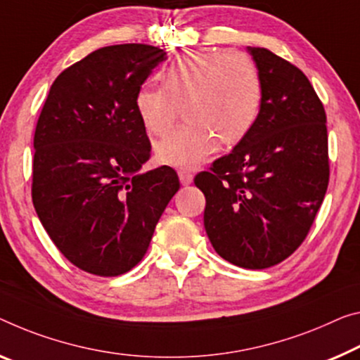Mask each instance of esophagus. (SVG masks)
I'll use <instances>...</instances> for the list:
<instances>
[{
	"label": "esophagus",
	"instance_id": "34e87169",
	"mask_svg": "<svg viewBox=\"0 0 360 360\" xmlns=\"http://www.w3.org/2000/svg\"><path fill=\"white\" fill-rule=\"evenodd\" d=\"M179 176H180V181L184 185H190L193 181V174L190 172V170H180Z\"/></svg>",
	"mask_w": 360,
	"mask_h": 360
}]
</instances>
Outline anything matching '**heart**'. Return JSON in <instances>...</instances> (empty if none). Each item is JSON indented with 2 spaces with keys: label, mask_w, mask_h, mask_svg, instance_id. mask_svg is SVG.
I'll list each match as a JSON object with an SVG mask.
<instances>
[{
  "label": "heart",
  "mask_w": 360,
  "mask_h": 360,
  "mask_svg": "<svg viewBox=\"0 0 360 360\" xmlns=\"http://www.w3.org/2000/svg\"><path fill=\"white\" fill-rule=\"evenodd\" d=\"M188 122L156 145L161 162L193 169L217 149L250 134L262 106L257 64L241 51H196L179 58L162 72V86L141 85L135 109L148 134L172 129L180 108Z\"/></svg>",
  "instance_id": "b5f03b06"
}]
</instances>
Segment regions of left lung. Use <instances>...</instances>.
<instances>
[{
    "label": "left lung",
    "mask_w": 360,
    "mask_h": 360,
    "mask_svg": "<svg viewBox=\"0 0 360 360\" xmlns=\"http://www.w3.org/2000/svg\"><path fill=\"white\" fill-rule=\"evenodd\" d=\"M262 79L256 124L195 185L206 196L214 250L243 269L290 257L311 230L330 180L327 114L311 82L267 48L251 46Z\"/></svg>",
    "instance_id": "1"
}]
</instances>
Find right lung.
<instances>
[{"label":"right lung","mask_w":360,"mask_h":360,"mask_svg":"<svg viewBox=\"0 0 360 360\" xmlns=\"http://www.w3.org/2000/svg\"><path fill=\"white\" fill-rule=\"evenodd\" d=\"M164 59L141 43L99 48L60 72L38 117L33 206L63 256L91 275L134 269L180 188L169 165L138 174L151 143L135 95Z\"/></svg>","instance_id":"add662e5"}]
</instances>
